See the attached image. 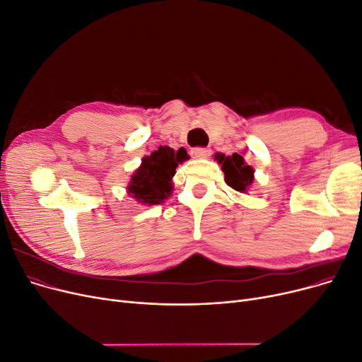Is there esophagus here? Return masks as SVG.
<instances>
[{
	"instance_id": "34e87169",
	"label": "esophagus",
	"mask_w": 362,
	"mask_h": 362,
	"mask_svg": "<svg viewBox=\"0 0 362 362\" xmlns=\"http://www.w3.org/2000/svg\"><path fill=\"white\" fill-rule=\"evenodd\" d=\"M192 156L194 159H206L211 156V150L209 148H204V147H196L192 150Z\"/></svg>"
}]
</instances>
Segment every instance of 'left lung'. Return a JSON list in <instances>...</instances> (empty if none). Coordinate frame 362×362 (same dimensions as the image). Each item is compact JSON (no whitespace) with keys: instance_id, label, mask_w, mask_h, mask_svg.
<instances>
[{"instance_id":"1","label":"left lung","mask_w":362,"mask_h":362,"mask_svg":"<svg viewBox=\"0 0 362 362\" xmlns=\"http://www.w3.org/2000/svg\"><path fill=\"white\" fill-rule=\"evenodd\" d=\"M215 160L221 165L223 175H226V182L238 193H247L255 181V169L245 162L243 156L237 153H233V156L216 153Z\"/></svg>"}]
</instances>
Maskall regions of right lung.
Segmentation results:
<instances>
[{
  "instance_id": "add662e5",
  "label": "right lung",
  "mask_w": 362,
  "mask_h": 362,
  "mask_svg": "<svg viewBox=\"0 0 362 362\" xmlns=\"http://www.w3.org/2000/svg\"><path fill=\"white\" fill-rule=\"evenodd\" d=\"M188 159L187 150H174L168 146L154 150L141 159L127 185V193L141 204H160L174 192L172 177L180 163Z\"/></svg>"
}]
</instances>
